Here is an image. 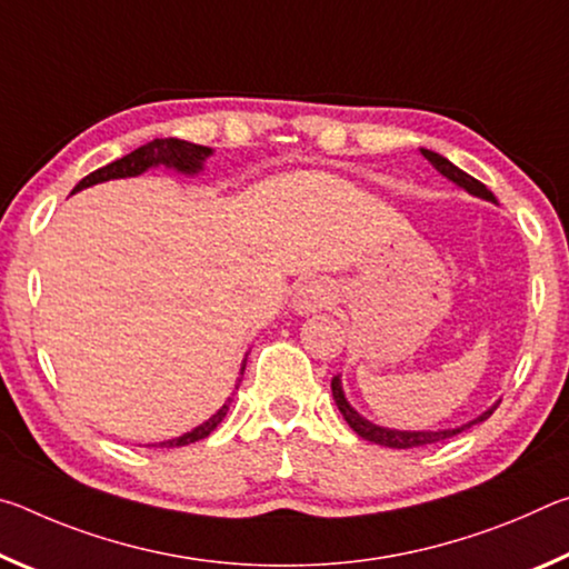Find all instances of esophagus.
I'll return each mask as SVG.
<instances>
[{"label":"esophagus","mask_w":569,"mask_h":569,"mask_svg":"<svg viewBox=\"0 0 569 569\" xmlns=\"http://www.w3.org/2000/svg\"><path fill=\"white\" fill-rule=\"evenodd\" d=\"M333 303V291L323 278H308L293 293V311L296 313H316L323 311Z\"/></svg>","instance_id":"34e87169"}]
</instances>
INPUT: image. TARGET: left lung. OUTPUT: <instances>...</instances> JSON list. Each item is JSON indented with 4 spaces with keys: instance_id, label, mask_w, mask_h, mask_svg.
Instances as JSON below:
<instances>
[{
    "instance_id": "obj_1",
    "label": "left lung",
    "mask_w": 569,
    "mask_h": 569,
    "mask_svg": "<svg viewBox=\"0 0 569 569\" xmlns=\"http://www.w3.org/2000/svg\"><path fill=\"white\" fill-rule=\"evenodd\" d=\"M421 156L427 158V160L431 162V166H435V168H437V170L441 172V176H445L447 180L455 182V186H459L461 190H467L469 196H477V198H481V200H489V203H497L495 192L489 190V188L485 186V182H479L477 178L467 176L465 170H459V168L455 166V162H449L445 156H439V152H435V150H427V148H421ZM331 391H333V401H336V407H339V411L343 413L346 423H349V427L356 431V435H359V437H361V439H366V441H373V445L391 447V449H413V447L437 445V441H445V439L457 437V435H461V431H465V429L475 427V423L489 419V417H492V413H495V409H497V403H495V407H489L487 411H481L479 417H475L471 421L461 423V427H455V429H437V431H435V429H427V431H403V429L379 427V423H373V421H369V419H363L361 413L351 407L349 399H346L341 377H333V379H331Z\"/></svg>"
}]
</instances>
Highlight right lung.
Returning <instances> with one entry per match:
<instances>
[{
    "instance_id": "right-lung-1",
    "label": "right lung",
    "mask_w": 569,
    "mask_h": 569,
    "mask_svg": "<svg viewBox=\"0 0 569 569\" xmlns=\"http://www.w3.org/2000/svg\"><path fill=\"white\" fill-rule=\"evenodd\" d=\"M210 156H213V150L206 148V146H196V142L178 140V138H158V140L148 142V146L132 150L130 156H124L120 160L110 162V166H104L100 170L90 172L88 178H82L80 182H77L74 190H72V196H74V192L84 190V188H90V186H98V182H104V180L138 178V176H142V172H148L150 168H158V166H166L170 170L182 172V176H198V172L203 170L206 160ZM243 371H246V359H243V363H240V379H243ZM240 379L236 383V389L240 387ZM230 401H233V397H228V401L223 403V407H220L208 421L200 423V427L186 431V435H182V437L160 441L158 447H168V449L170 447H186V445H192V441L206 439L210 431H213L218 423L223 421V417L228 413Z\"/></svg>"
}]
</instances>
